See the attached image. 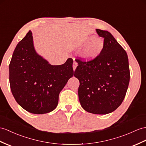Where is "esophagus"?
Instances as JSON below:
<instances>
[{
    "mask_svg": "<svg viewBox=\"0 0 146 146\" xmlns=\"http://www.w3.org/2000/svg\"><path fill=\"white\" fill-rule=\"evenodd\" d=\"M73 69H74V70H76V67H77V63L76 62V61H74V63H73Z\"/></svg>",
    "mask_w": 146,
    "mask_h": 146,
    "instance_id": "34e87169",
    "label": "esophagus"
}]
</instances>
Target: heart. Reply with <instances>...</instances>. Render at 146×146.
<instances>
[{
  "instance_id": "b5f03b06",
  "label": "heart",
  "mask_w": 146,
  "mask_h": 146,
  "mask_svg": "<svg viewBox=\"0 0 146 146\" xmlns=\"http://www.w3.org/2000/svg\"><path fill=\"white\" fill-rule=\"evenodd\" d=\"M85 46L82 51L80 55L83 59L90 61L99 56L104 47V41L100 38H96L94 35L87 37L85 40L74 42L76 46Z\"/></svg>"
}]
</instances>
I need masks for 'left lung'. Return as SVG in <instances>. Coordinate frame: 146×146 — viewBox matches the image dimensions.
Wrapping results in <instances>:
<instances>
[{"label": "left lung", "instance_id": "obj_1", "mask_svg": "<svg viewBox=\"0 0 146 146\" xmlns=\"http://www.w3.org/2000/svg\"><path fill=\"white\" fill-rule=\"evenodd\" d=\"M104 38V47L98 57L90 61L77 59L74 76L79 80V102L85 111L96 115L114 111L122 104L130 79L128 58L108 31L96 29Z\"/></svg>", "mask_w": 146, "mask_h": 146}]
</instances>
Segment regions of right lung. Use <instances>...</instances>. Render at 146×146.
<instances>
[{
  "label": "right lung",
  "mask_w": 146,
  "mask_h": 146,
  "mask_svg": "<svg viewBox=\"0 0 146 146\" xmlns=\"http://www.w3.org/2000/svg\"><path fill=\"white\" fill-rule=\"evenodd\" d=\"M73 60L51 65L35 51L30 30L13 51L9 64V81L16 102L26 111L44 114L58 106L59 95L74 75Z\"/></svg>",
  "instance_id": "add662e5"
}]
</instances>
